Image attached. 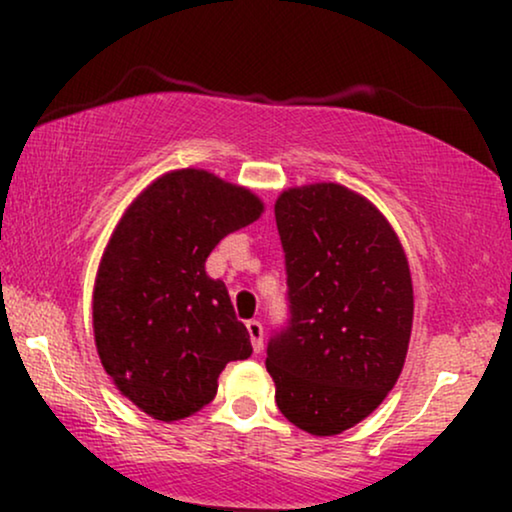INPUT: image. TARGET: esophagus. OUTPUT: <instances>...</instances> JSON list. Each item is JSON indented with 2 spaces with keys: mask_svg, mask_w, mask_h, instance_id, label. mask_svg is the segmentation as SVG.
I'll use <instances>...</instances> for the list:
<instances>
[{
  "mask_svg": "<svg viewBox=\"0 0 512 512\" xmlns=\"http://www.w3.org/2000/svg\"><path fill=\"white\" fill-rule=\"evenodd\" d=\"M247 331H249V338H251V347H254V352H263V324L258 319H249L247 321Z\"/></svg>",
  "mask_w": 512,
  "mask_h": 512,
  "instance_id": "esophagus-1",
  "label": "esophagus"
}]
</instances>
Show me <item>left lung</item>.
Segmentation results:
<instances>
[{"instance_id":"8db88e82","label":"left lung","mask_w":512,"mask_h":512,"mask_svg":"<svg viewBox=\"0 0 512 512\" xmlns=\"http://www.w3.org/2000/svg\"><path fill=\"white\" fill-rule=\"evenodd\" d=\"M275 219L289 319L270 335L265 368L291 424L335 436L368 417L401 375L410 268L387 219L345 186L284 191Z\"/></svg>"}]
</instances>
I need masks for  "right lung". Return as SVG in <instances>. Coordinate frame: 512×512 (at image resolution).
<instances>
[{
  "label": "right lung",
  "instance_id": "right-lung-1",
  "mask_svg": "<svg viewBox=\"0 0 512 512\" xmlns=\"http://www.w3.org/2000/svg\"><path fill=\"white\" fill-rule=\"evenodd\" d=\"M261 212L247 188L177 170L153 181L111 235L93 293L97 354L121 394L153 419L198 412L226 363L251 356L247 326L205 261Z\"/></svg>",
  "mask_w": 512,
  "mask_h": 512
}]
</instances>
